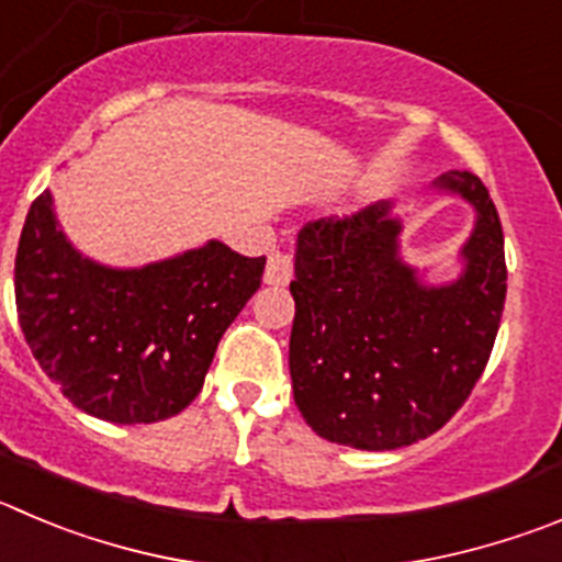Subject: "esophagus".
Returning <instances> with one entry per match:
<instances>
[{"instance_id": "esophagus-1", "label": "esophagus", "mask_w": 562, "mask_h": 562, "mask_svg": "<svg viewBox=\"0 0 562 562\" xmlns=\"http://www.w3.org/2000/svg\"><path fill=\"white\" fill-rule=\"evenodd\" d=\"M263 280L269 285H288L293 280V257L285 255V251H271Z\"/></svg>"}]
</instances>
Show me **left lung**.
<instances>
[{
    "label": "left lung",
    "mask_w": 562,
    "mask_h": 562,
    "mask_svg": "<svg viewBox=\"0 0 562 562\" xmlns=\"http://www.w3.org/2000/svg\"><path fill=\"white\" fill-rule=\"evenodd\" d=\"M474 207L463 274L424 285L400 255L391 202L299 229L291 293V382L313 432L366 452L438 432L485 371L507 293L505 235L471 171L432 182Z\"/></svg>",
    "instance_id": "8db88e82"
}]
</instances>
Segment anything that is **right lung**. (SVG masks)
I'll list each match as a JSON object with an SVG mask.
<instances>
[{"label": "right lung", "instance_id": "obj_1", "mask_svg": "<svg viewBox=\"0 0 562 562\" xmlns=\"http://www.w3.org/2000/svg\"><path fill=\"white\" fill-rule=\"evenodd\" d=\"M263 269L266 257L222 240L144 269L93 263L68 244L44 191L15 251V311L35 360L71 405L102 422L151 424L196 400Z\"/></svg>", "mask_w": 562, "mask_h": 562}]
</instances>
